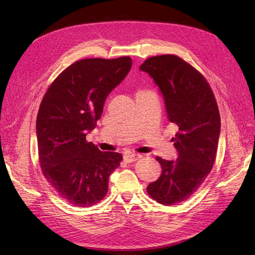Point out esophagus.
I'll return each mask as SVG.
<instances>
[{"instance_id": "1", "label": "esophagus", "mask_w": 255, "mask_h": 255, "mask_svg": "<svg viewBox=\"0 0 255 255\" xmlns=\"http://www.w3.org/2000/svg\"><path fill=\"white\" fill-rule=\"evenodd\" d=\"M142 157L141 154H136V153H128L125 155V160L127 163H133V161H136L138 159H140Z\"/></svg>"}]
</instances>
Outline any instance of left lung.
I'll return each instance as SVG.
<instances>
[{
	"label": "left lung",
	"mask_w": 255,
	"mask_h": 255,
	"mask_svg": "<svg viewBox=\"0 0 255 255\" xmlns=\"http://www.w3.org/2000/svg\"><path fill=\"white\" fill-rule=\"evenodd\" d=\"M139 69L155 82L169 121L179 127L171 139L177 158L157 156L160 176L146 187L158 203L174 205L194 195L214 166L220 135L217 102L204 76L179 56H153Z\"/></svg>",
	"instance_id": "obj_1"
}]
</instances>
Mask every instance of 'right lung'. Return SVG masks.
I'll return each instance as SVG.
<instances>
[{
    "label": "right lung",
    "mask_w": 255,
    "mask_h": 255,
    "mask_svg": "<svg viewBox=\"0 0 255 255\" xmlns=\"http://www.w3.org/2000/svg\"><path fill=\"white\" fill-rule=\"evenodd\" d=\"M130 68L128 56L78 60L54 80L42 99L36 121L40 167L52 187L74 206L101 201L110 175L121 163V154L100 151L86 135Z\"/></svg>",
    "instance_id": "obj_1"
}]
</instances>
